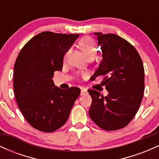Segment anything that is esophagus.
Returning <instances> with one entry per match:
<instances>
[{
  "label": "esophagus",
  "mask_w": 159,
  "mask_h": 159,
  "mask_svg": "<svg viewBox=\"0 0 159 159\" xmlns=\"http://www.w3.org/2000/svg\"><path fill=\"white\" fill-rule=\"evenodd\" d=\"M87 94V91L86 89H81V96H85Z\"/></svg>",
  "instance_id": "obj_1"
}]
</instances>
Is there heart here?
<instances>
[{"label":"heart","mask_w":159,"mask_h":159,"mask_svg":"<svg viewBox=\"0 0 159 159\" xmlns=\"http://www.w3.org/2000/svg\"><path fill=\"white\" fill-rule=\"evenodd\" d=\"M78 44H79V46L81 47V50L83 51L84 53L88 58L94 57L95 55L96 54V53H97L98 49L96 47V45H95L94 42L93 41V39L90 37L86 36V37L81 38V39H80ZM68 54H69V52H67L65 54L64 57H63L64 61L66 60Z\"/></svg>","instance_id":"heart-1"}]
</instances>
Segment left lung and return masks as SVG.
<instances>
[{"label":"left lung","mask_w":159,"mask_h":159,"mask_svg":"<svg viewBox=\"0 0 159 159\" xmlns=\"http://www.w3.org/2000/svg\"><path fill=\"white\" fill-rule=\"evenodd\" d=\"M94 35L102 60L93 77L103 76L108 94L88 90L92 97L89 115L104 130H118L130 123L140 107L144 91L143 62L135 48L120 36L100 32Z\"/></svg>","instance_id":"1"}]
</instances>
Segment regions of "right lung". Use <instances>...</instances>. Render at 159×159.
Listing matches in <instances>:
<instances>
[{"label": "right lung", "mask_w": 159, "mask_h": 159, "mask_svg": "<svg viewBox=\"0 0 159 159\" xmlns=\"http://www.w3.org/2000/svg\"><path fill=\"white\" fill-rule=\"evenodd\" d=\"M79 34L42 32L19 52L14 66L13 87L19 107L31 126L44 132L57 130L68 120L81 90L56 87L52 78L61 71L64 54Z\"/></svg>", "instance_id": "1"}]
</instances>
